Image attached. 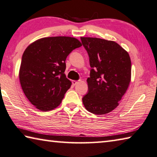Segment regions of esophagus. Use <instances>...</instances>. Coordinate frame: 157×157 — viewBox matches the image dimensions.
I'll use <instances>...</instances> for the list:
<instances>
[{
  "mask_svg": "<svg viewBox=\"0 0 157 157\" xmlns=\"http://www.w3.org/2000/svg\"><path fill=\"white\" fill-rule=\"evenodd\" d=\"M78 83V81H75V80H73L72 81V84L73 85H76Z\"/></svg>",
  "mask_w": 157,
  "mask_h": 157,
  "instance_id": "34e87169",
  "label": "esophagus"
}]
</instances>
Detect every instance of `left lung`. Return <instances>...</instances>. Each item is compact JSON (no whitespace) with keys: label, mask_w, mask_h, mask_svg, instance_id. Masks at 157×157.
I'll return each instance as SVG.
<instances>
[{"label":"left lung","mask_w":157,"mask_h":157,"mask_svg":"<svg viewBox=\"0 0 157 157\" xmlns=\"http://www.w3.org/2000/svg\"><path fill=\"white\" fill-rule=\"evenodd\" d=\"M91 66L87 79L88 92L82 98L86 109L103 115L116 109L131 80L128 52L115 41L81 37Z\"/></svg>","instance_id":"1"}]
</instances>
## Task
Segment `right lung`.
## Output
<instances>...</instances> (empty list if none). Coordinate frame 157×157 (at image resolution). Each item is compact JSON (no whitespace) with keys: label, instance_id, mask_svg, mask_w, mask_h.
Listing matches in <instances>:
<instances>
[{"label":"right lung","instance_id":"obj_1","mask_svg":"<svg viewBox=\"0 0 157 157\" xmlns=\"http://www.w3.org/2000/svg\"><path fill=\"white\" fill-rule=\"evenodd\" d=\"M82 46L69 36L46 37L30 44L23 52L20 83L28 100L38 109L47 111L60 105L71 82L66 78V59Z\"/></svg>","mask_w":157,"mask_h":157}]
</instances>
